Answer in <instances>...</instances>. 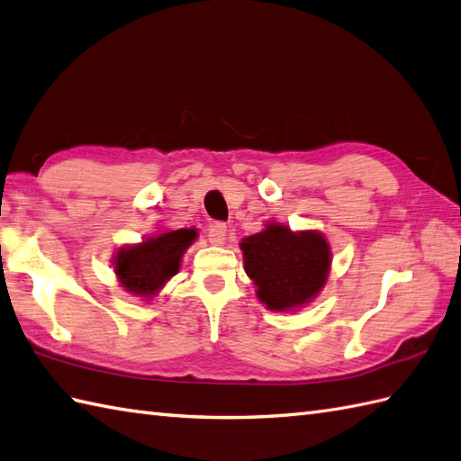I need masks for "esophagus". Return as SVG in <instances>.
<instances>
[{"mask_svg": "<svg viewBox=\"0 0 461 461\" xmlns=\"http://www.w3.org/2000/svg\"><path fill=\"white\" fill-rule=\"evenodd\" d=\"M209 240L214 247H221L227 240V227L222 222H214L209 227Z\"/></svg>", "mask_w": 461, "mask_h": 461, "instance_id": "obj_1", "label": "esophagus"}]
</instances>
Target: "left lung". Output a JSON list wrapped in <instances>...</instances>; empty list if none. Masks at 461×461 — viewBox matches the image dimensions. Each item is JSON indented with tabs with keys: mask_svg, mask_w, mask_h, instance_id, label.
Here are the masks:
<instances>
[{
	"mask_svg": "<svg viewBox=\"0 0 461 461\" xmlns=\"http://www.w3.org/2000/svg\"><path fill=\"white\" fill-rule=\"evenodd\" d=\"M240 250L257 298L272 312L308 305L331 272V247L320 230H292L272 221L242 239Z\"/></svg>",
	"mask_w": 461,
	"mask_h": 461,
	"instance_id": "left-lung-1",
	"label": "left lung"
}]
</instances>
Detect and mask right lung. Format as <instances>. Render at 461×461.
<instances>
[{
	"instance_id": "obj_1",
	"label": "right lung",
	"mask_w": 461,
	"mask_h": 461,
	"mask_svg": "<svg viewBox=\"0 0 461 461\" xmlns=\"http://www.w3.org/2000/svg\"><path fill=\"white\" fill-rule=\"evenodd\" d=\"M197 229L159 230L136 244H124L112 258L122 288L151 302L181 268L185 250L197 240Z\"/></svg>"
}]
</instances>
